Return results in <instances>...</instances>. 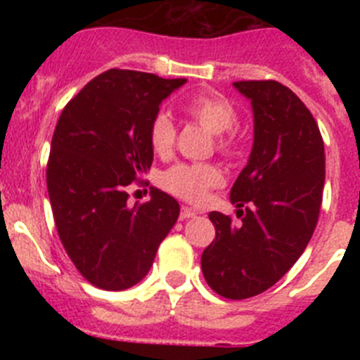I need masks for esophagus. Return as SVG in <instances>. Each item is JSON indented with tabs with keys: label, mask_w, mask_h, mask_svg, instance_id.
Wrapping results in <instances>:
<instances>
[{
	"label": "esophagus",
	"mask_w": 360,
	"mask_h": 360,
	"mask_svg": "<svg viewBox=\"0 0 360 360\" xmlns=\"http://www.w3.org/2000/svg\"><path fill=\"white\" fill-rule=\"evenodd\" d=\"M196 214H198V212H196V211H193V209H189V207H182V211H180V219L195 218Z\"/></svg>",
	"instance_id": "1"
}]
</instances>
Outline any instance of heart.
I'll list each match as a JSON object with an SVG mask.
<instances>
[{"label":"heart","instance_id":"1","mask_svg":"<svg viewBox=\"0 0 360 360\" xmlns=\"http://www.w3.org/2000/svg\"><path fill=\"white\" fill-rule=\"evenodd\" d=\"M184 111L193 120L216 135V148L225 155L236 151V141L231 129L238 120L234 104L218 94H202L189 98L184 104ZM174 124L165 113H158L149 128V141L158 155L169 153L174 146ZM221 173L218 167L209 164H178L162 174V186L187 200L191 203H200L205 200L209 189L219 186Z\"/></svg>","mask_w":360,"mask_h":360}]
</instances>
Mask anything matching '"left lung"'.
Segmentation results:
<instances>
[{"mask_svg": "<svg viewBox=\"0 0 360 360\" xmlns=\"http://www.w3.org/2000/svg\"><path fill=\"white\" fill-rule=\"evenodd\" d=\"M250 101L254 142L231 189L240 224L209 212L216 238L202 254L209 287L227 299L262 294L307 249L319 218L324 144L301 98L278 81H238Z\"/></svg>", "mask_w": 360, "mask_h": 360, "instance_id": "left-lung-1", "label": "left lung"}]
</instances>
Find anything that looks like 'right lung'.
I'll return each mask as SVG.
<instances>
[{
	"label": "right lung",
	"mask_w": 360,
	"mask_h": 360,
	"mask_svg": "<svg viewBox=\"0 0 360 360\" xmlns=\"http://www.w3.org/2000/svg\"><path fill=\"white\" fill-rule=\"evenodd\" d=\"M187 79L108 70L70 101L57 120L46 165L53 219L66 254L103 290H126L149 272L180 214L173 196L129 205L126 187L153 162L149 128Z\"/></svg>",
	"instance_id": "1"
}]
</instances>
